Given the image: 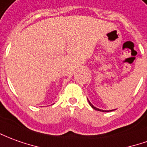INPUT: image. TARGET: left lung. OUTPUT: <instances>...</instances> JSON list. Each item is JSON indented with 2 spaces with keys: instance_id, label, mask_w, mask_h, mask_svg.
<instances>
[{
  "instance_id": "8db88e82",
  "label": "left lung",
  "mask_w": 147,
  "mask_h": 147,
  "mask_svg": "<svg viewBox=\"0 0 147 147\" xmlns=\"http://www.w3.org/2000/svg\"><path fill=\"white\" fill-rule=\"evenodd\" d=\"M88 102H89V103H90V105L91 107H92L93 109H94V110H98V111H102V112H104V111H105V112H109V111H112V110H100V109H98V108H96V107H94V106H93V105L91 104L89 100H88Z\"/></svg>"
}]
</instances>
